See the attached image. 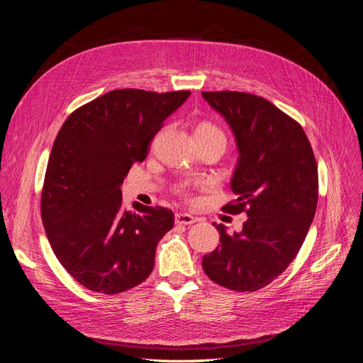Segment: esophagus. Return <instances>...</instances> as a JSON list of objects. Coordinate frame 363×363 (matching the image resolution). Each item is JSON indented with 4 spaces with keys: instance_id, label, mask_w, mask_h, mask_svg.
Wrapping results in <instances>:
<instances>
[{
    "instance_id": "34e87169",
    "label": "esophagus",
    "mask_w": 363,
    "mask_h": 363,
    "mask_svg": "<svg viewBox=\"0 0 363 363\" xmlns=\"http://www.w3.org/2000/svg\"><path fill=\"white\" fill-rule=\"evenodd\" d=\"M196 221V219L189 213H177L175 215V224L177 225H191Z\"/></svg>"
}]
</instances>
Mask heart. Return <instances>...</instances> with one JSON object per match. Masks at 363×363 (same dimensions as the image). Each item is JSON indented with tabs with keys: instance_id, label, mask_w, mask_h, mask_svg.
<instances>
[{
	"instance_id": "1",
	"label": "heart",
	"mask_w": 363,
	"mask_h": 363,
	"mask_svg": "<svg viewBox=\"0 0 363 363\" xmlns=\"http://www.w3.org/2000/svg\"><path fill=\"white\" fill-rule=\"evenodd\" d=\"M195 138L199 139H221L225 144V135L223 130L213 123H208V121H203L201 124L196 125L195 128Z\"/></svg>"
}]
</instances>
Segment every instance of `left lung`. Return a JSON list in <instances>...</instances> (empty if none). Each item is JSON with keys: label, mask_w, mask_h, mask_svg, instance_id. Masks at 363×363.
<instances>
[{"label": "left lung", "mask_w": 363, "mask_h": 363, "mask_svg": "<svg viewBox=\"0 0 363 363\" xmlns=\"http://www.w3.org/2000/svg\"><path fill=\"white\" fill-rule=\"evenodd\" d=\"M232 128L239 152L236 195L227 213H247L239 233L223 224L216 250L203 256V269L216 284L255 292L267 286L298 255L318 203V167L301 125L279 107L247 92H201Z\"/></svg>", "instance_id": "left-lung-1"}]
</instances>
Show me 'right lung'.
I'll list each match as a JSON object with an SVG mask.
<instances>
[{
    "label": "right lung",
    "instance_id": "add662e5",
    "mask_svg": "<svg viewBox=\"0 0 363 363\" xmlns=\"http://www.w3.org/2000/svg\"><path fill=\"white\" fill-rule=\"evenodd\" d=\"M189 95L116 89L79 107L62 125L43 182L42 223L54 255L84 288L119 294L155 268L174 213L139 203L136 212L125 211L121 184Z\"/></svg>",
    "mask_w": 363,
    "mask_h": 363
}]
</instances>
